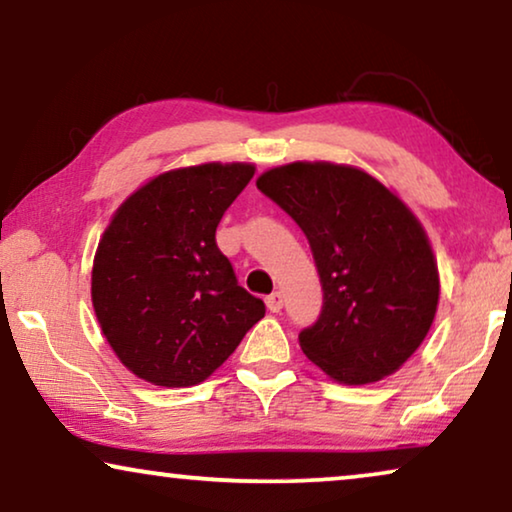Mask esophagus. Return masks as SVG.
Wrapping results in <instances>:
<instances>
[{
	"mask_svg": "<svg viewBox=\"0 0 512 512\" xmlns=\"http://www.w3.org/2000/svg\"><path fill=\"white\" fill-rule=\"evenodd\" d=\"M264 301H266V308H269L271 313H278L280 308H283V294L280 292H271Z\"/></svg>",
	"mask_w": 512,
	"mask_h": 512,
	"instance_id": "1",
	"label": "esophagus"
}]
</instances>
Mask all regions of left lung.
Returning a JSON list of instances; mask_svg holds the SVG:
<instances>
[{"label":"left lung","instance_id":"obj_1","mask_svg":"<svg viewBox=\"0 0 512 512\" xmlns=\"http://www.w3.org/2000/svg\"><path fill=\"white\" fill-rule=\"evenodd\" d=\"M311 243L325 304L299 334L331 380L369 385L399 371L436 318L438 266L415 213L366 171L290 162L257 178Z\"/></svg>","mask_w":512,"mask_h":512}]
</instances>
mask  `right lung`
Segmentation results:
<instances>
[{
    "mask_svg": "<svg viewBox=\"0 0 512 512\" xmlns=\"http://www.w3.org/2000/svg\"><path fill=\"white\" fill-rule=\"evenodd\" d=\"M255 176L248 162L171 169L113 213L92 262L102 334L136 378L199 385L264 318V301L236 283L215 229Z\"/></svg>",
    "mask_w": 512,
    "mask_h": 512,
    "instance_id": "add662e5",
    "label": "right lung"
}]
</instances>
